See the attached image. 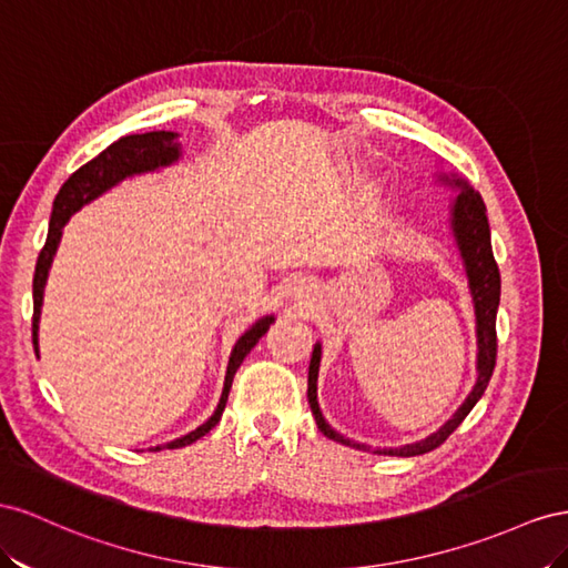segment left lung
<instances>
[{
    "mask_svg": "<svg viewBox=\"0 0 568 568\" xmlns=\"http://www.w3.org/2000/svg\"><path fill=\"white\" fill-rule=\"evenodd\" d=\"M437 183L455 190L457 197L449 202V231L455 237V245L459 250L462 264L466 271L468 293L474 302V316H476V383L471 393L459 404V409L447 418L445 424L433 430L430 435L420 437L416 443L399 445V447H376V455H390V457H416L426 455V452L440 447L447 437L459 428L462 420L476 407V402L483 397L485 387L490 383L495 356H497V333H495V318L499 306V268L493 256V242H490V225L488 214H485V204L480 194L464 181L457 173H435ZM318 368H321V343L314 345L312 362H310V387H306V397H310V407L316 418L318 430L331 437L335 443H343L356 449H371V445L349 440L347 435L337 433L318 407Z\"/></svg>",
    "mask_w": 568,
    "mask_h": 568,
    "instance_id": "8db88e82",
    "label": "left lung"
}]
</instances>
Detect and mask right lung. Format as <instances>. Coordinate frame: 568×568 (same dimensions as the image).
Returning a JSON list of instances; mask_svg holds the SVG:
<instances>
[{"instance_id": "obj_1", "label": "right lung", "mask_w": 568, "mask_h": 568, "mask_svg": "<svg viewBox=\"0 0 568 568\" xmlns=\"http://www.w3.org/2000/svg\"><path fill=\"white\" fill-rule=\"evenodd\" d=\"M178 133L173 131H152V133H142V135H125L116 140L109 148L97 154L92 161H88L85 166H80L67 183L61 185L54 206H52V219H50V233H47V242L38 256V266H36V278H32V345H36V354L40 359V316H42V302H44V285L47 278H50V268L59 250V242L63 235V225L69 223V219L80 212L85 204L94 202L97 197H102L104 192L111 187H116L119 183L128 181L133 175H144V173H154L161 169H169L178 164L183 156V148L178 142ZM275 321L273 314H266L262 318H256L252 326L237 337V343L231 349L229 356V366H225V378H223V393L216 404L214 414L209 416L202 426L190 430L183 437H175L171 443L156 445L152 452L159 449H178L192 445L194 440H200L202 435L212 430L225 409V402H229L231 385L235 378V371L240 364L245 362V356L252 352V347L258 343L271 323Z\"/></svg>"}]
</instances>
